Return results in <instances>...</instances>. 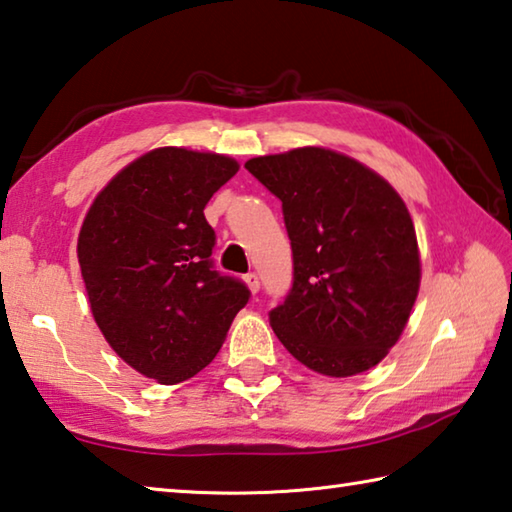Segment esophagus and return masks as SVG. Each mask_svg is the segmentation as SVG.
<instances>
[{
  "instance_id": "34e87169",
  "label": "esophagus",
  "mask_w": 512,
  "mask_h": 512,
  "mask_svg": "<svg viewBox=\"0 0 512 512\" xmlns=\"http://www.w3.org/2000/svg\"><path fill=\"white\" fill-rule=\"evenodd\" d=\"M244 282L248 284V288L253 293H257L259 291V277H257V273H248L246 277H244Z\"/></svg>"
}]
</instances>
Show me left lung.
Wrapping results in <instances>:
<instances>
[{
	"instance_id": "left-lung-1",
	"label": "left lung",
	"mask_w": 512,
	"mask_h": 512,
	"mask_svg": "<svg viewBox=\"0 0 512 512\" xmlns=\"http://www.w3.org/2000/svg\"><path fill=\"white\" fill-rule=\"evenodd\" d=\"M246 170L282 201L293 286L275 336L324 376L376 367L410 320L421 257L410 212L367 165L324 147L257 156Z\"/></svg>"
}]
</instances>
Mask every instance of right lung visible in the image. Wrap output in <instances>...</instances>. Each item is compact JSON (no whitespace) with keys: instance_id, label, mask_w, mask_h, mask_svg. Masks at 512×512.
I'll return each instance as SVG.
<instances>
[{"instance_id":"1","label":"right lung","mask_w":512,"mask_h":512,"mask_svg":"<svg viewBox=\"0 0 512 512\" xmlns=\"http://www.w3.org/2000/svg\"><path fill=\"white\" fill-rule=\"evenodd\" d=\"M239 163L159 147L129 163L91 203L78 262L91 313L120 358L161 385L208 367L250 291L212 266L203 208Z\"/></svg>"}]
</instances>
